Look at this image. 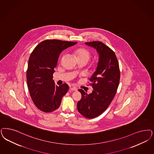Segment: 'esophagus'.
Returning a JSON list of instances; mask_svg holds the SVG:
<instances>
[{
  "label": "esophagus",
  "mask_w": 154,
  "mask_h": 154,
  "mask_svg": "<svg viewBox=\"0 0 154 154\" xmlns=\"http://www.w3.org/2000/svg\"><path fill=\"white\" fill-rule=\"evenodd\" d=\"M70 90H72V91H77V88L75 87H70Z\"/></svg>",
  "instance_id": "34e87169"
}]
</instances>
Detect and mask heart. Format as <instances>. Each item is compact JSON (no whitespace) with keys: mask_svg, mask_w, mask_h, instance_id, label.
<instances>
[{"mask_svg":"<svg viewBox=\"0 0 154 154\" xmlns=\"http://www.w3.org/2000/svg\"><path fill=\"white\" fill-rule=\"evenodd\" d=\"M75 53L77 55L78 58L84 57V58L89 59L90 57V54L89 52L85 48H81L77 49L75 51Z\"/></svg>","mask_w":154,"mask_h":154,"instance_id":"obj_1","label":"heart"}]
</instances>
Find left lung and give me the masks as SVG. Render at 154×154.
Returning a JSON list of instances; mask_svg holds the SVG:
<instances>
[{
    "instance_id": "1",
    "label": "left lung",
    "mask_w": 154,
    "mask_h": 154,
    "mask_svg": "<svg viewBox=\"0 0 154 154\" xmlns=\"http://www.w3.org/2000/svg\"><path fill=\"white\" fill-rule=\"evenodd\" d=\"M95 48L99 54L96 72L90 79L93 90L88 94L79 91L82 98L77 103V110L87 118H94L106 110L117 93L120 80L119 63L114 51L101 42H85Z\"/></svg>"
}]
</instances>
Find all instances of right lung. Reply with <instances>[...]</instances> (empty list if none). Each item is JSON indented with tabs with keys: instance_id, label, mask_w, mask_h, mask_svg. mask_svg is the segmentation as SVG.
<instances>
[{
	"instance_id": "right-lung-1",
	"label": "right lung",
	"mask_w": 154,
	"mask_h": 154,
	"mask_svg": "<svg viewBox=\"0 0 154 154\" xmlns=\"http://www.w3.org/2000/svg\"><path fill=\"white\" fill-rule=\"evenodd\" d=\"M76 43L46 40L32 51L28 64L27 86L34 104L41 111L50 112L57 109L69 89L66 84L55 85L53 74L60 53Z\"/></svg>"
}]
</instances>
